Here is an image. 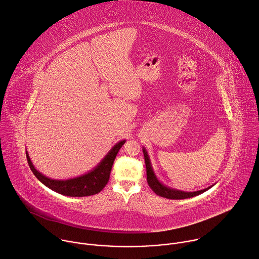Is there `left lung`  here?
Segmentation results:
<instances>
[{
  "label": "left lung",
  "instance_id": "obj_1",
  "mask_svg": "<svg viewBox=\"0 0 259 259\" xmlns=\"http://www.w3.org/2000/svg\"><path fill=\"white\" fill-rule=\"evenodd\" d=\"M143 153H144V157H145V163H146V169H147V181L149 186L152 188V190L162 196V197H166L169 199H184V198H189V197H193L196 196L204 191H206L207 189H209L211 186L201 189V190H197V191H193V192H186V191H182V190H178V189H174V188H170L169 186H165L164 184H162L156 177L152 165H151V161L149 158V155L146 151L145 148H143Z\"/></svg>",
  "mask_w": 259,
  "mask_h": 259
}]
</instances>
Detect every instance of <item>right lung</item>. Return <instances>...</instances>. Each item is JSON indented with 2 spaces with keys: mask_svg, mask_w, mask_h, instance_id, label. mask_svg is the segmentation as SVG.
Listing matches in <instances>:
<instances>
[{
  "mask_svg": "<svg viewBox=\"0 0 259 259\" xmlns=\"http://www.w3.org/2000/svg\"><path fill=\"white\" fill-rule=\"evenodd\" d=\"M124 143L125 140L114 145L103 160L90 172L67 180H57L45 176L35 169L27 152L26 157L28 165L35 177L52 190L67 196H89L100 192L107 184L114 159Z\"/></svg>",
  "mask_w": 259,
  "mask_h": 259,
  "instance_id": "right-lung-1",
  "label": "right lung"
}]
</instances>
